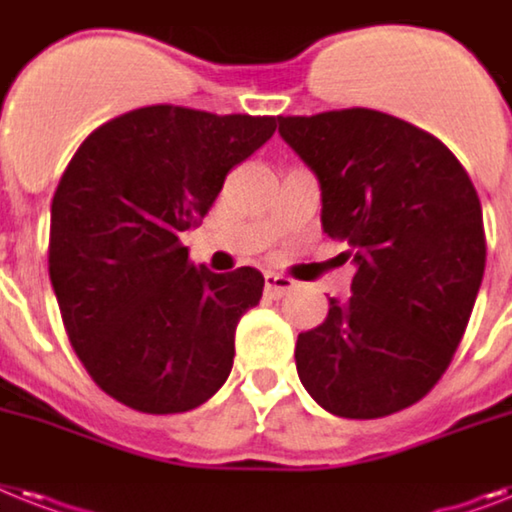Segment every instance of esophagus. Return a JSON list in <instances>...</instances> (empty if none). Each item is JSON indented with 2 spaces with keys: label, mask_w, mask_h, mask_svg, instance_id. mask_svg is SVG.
<instances>
[{
  "label": "esophagus",
  "mask_w": 512,
  "mask_h": 512,
  "mask_svg": "<svg viewBox=\"0 0 512 512\" xmlns=\"http://www.w3.org/2000/svg\"><path fill=\"white\" fill-rule=\"evenodd\" d=\"M294 289L292 278L281 276V273H265V294L270 297H284Z\"/></svg>",
  "instance_id": "obj_1"
}]
</instances>
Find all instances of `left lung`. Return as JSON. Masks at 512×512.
I'll return each instance as SVG.
<instances>
[{
	"label": "left lung",
	"instance_id": "left-lung-1",
	"mask_svg": "<svg viewBox=\"0 0 512 512\" xmlns=\"http://www.w3.org/2000/svg\"><path fill=\"white\" fill-rule=\"evenodd\" d=\"M278 134L321 184V223L347 244L352 297L297 336L307 394L339 418L415 405L447 371L484 278L479 194L421 128L352 107L278 118Z\"/></svg>",
	"mask_w": 512,
	"mask_h": 512
}]
</instances>
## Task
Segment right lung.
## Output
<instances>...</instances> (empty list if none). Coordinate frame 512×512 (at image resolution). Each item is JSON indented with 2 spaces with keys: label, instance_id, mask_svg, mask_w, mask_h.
I'll use <instances>...</instances> for the list:
<instances>
[{
  "label": "right lung",
  "instance_id": "obj_1",
  "mask_svg": "<svg viewBox=\"0 0 512 512\" xmlns=\"http://www.w3.org/2000/svg\"><path fill=\"white\" fill-rule=\"evenodd\" d=\"M273 131L268 115L141 107L86 136L62 173L49 278L73 350L112 400L186 413L226 384L236 323L265 278L194 265L181 234Z\"/></svg>",
  "mask_w": 512,
  "mask_h": 512
}]
</instances>
